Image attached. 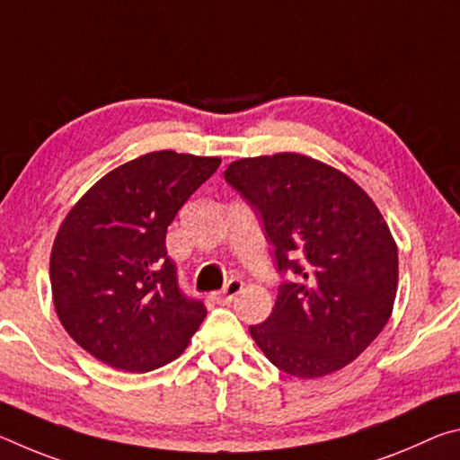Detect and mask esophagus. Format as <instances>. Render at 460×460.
Here are the masks:
<instances>
[{
  "label": "esophagus",
  "mask_w": 460,
  "mask_h": 460,
  "mask_svg": "<svg viewBox=\"0 0 460 460\" xmlns=\"http://www.w3.org/2000/svg\"><path fill=\"white\" fill-rule=\"evenodd\" d=\"M241 290H243V282H241L239 278H231L227 286H225L223 290L215 296V300L217 302H231Z\"/></svg>",
  "instance_id": "esophagus-1"
}]
</instances>
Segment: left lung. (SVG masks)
I'll use <instances>...</instances> for the list:
<instances>
[{"label":"left lung","instance_id":"obj_1","mask_svg":"<svg viewBox=\"0 0 460 460\" xmlns=\"http://www.w3.org/2000/svg\"><path fill=\"white\" fill-rule=\"evenodd\" d=\"M225 181L260 215L274 245L276 305L249 326L288 376H329L367 349L392 314L398 247L351 178L300 154L233 162Z\"/></svg>","mask_w":460,"mask_h":460}]
</instances>
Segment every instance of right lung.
Masks as SVG:
<instances>
[{
    "instance_id": "add662e5",
    "label": "right lung",
    "mask_w": 460,
    "mask_h": 460,
    "mask_svg": "<svg viewBox=\"0 0 460 460\" xmlns=\"http://www.w3.org/2000/svg\"><path fill=\"white\" fill-rule=\"evenodd\" d=\"M219 158L152 152L101 178L60 225L50 255L57 314L95 359L146 373L174 361L207 308L178 282L166 231Z\"/></svg>"
}]
</instances>
